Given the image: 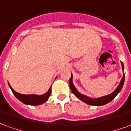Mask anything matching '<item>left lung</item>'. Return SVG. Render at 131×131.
<instances>
[{
  "mask_svg": "<svg viewBox=\"0 0 131 131\" xmlns=\"http://www.w3.org/2000/svg\"><path fill=\"white\" fill-rule=\"evenodd\" d=\"M121 63V66H122V69L123 71L124 70V66L123 62ZM72 79H73V75L71 74V77L69 79V85L70 86V89H71V92L74 94V95L78 97V98L81 100V101H83V102H85L86 104H90V105H93V106H102V105H104V104H106L107 103H109L114 98L118 93L121 91V90L123 88V85H124V80H125V76H123V78L121 79V81L119 85H118V87L116 88L115 91H113L112 93H110V95H105V96L100 97H97V98H91V97H89L86 96V95H84L83 94L80 93L79 91H77V89L75 88V86L73 84V81H72Z\"/></svg>",
  "mask_w": 131,
  "mask_h": 131,
  "instance_id": "obj_1",
  "label": "left lung"
}]
</instances>
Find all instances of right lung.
I'll return each instance as SVG.
<instances>
[{"mask_svg": "<svg viewBox=\"0 0 131 131\" xmlns=\"http://www.w3.org/2000/svg\"><path fill=\"white\" fill-rule=\"evenodd\" d=\"M8 85L10 86L11 91L13 92V93L15 95V96L18 99L19 101L23 102L24 104H28V105H39L46 102L48 100L49 97L51 93V87L49 88L47 93H46L43 95H34V94H31V95H23V94H20L16 92L15 90H13V88L10 86V85L8 83Z\"/></svg>", "mask_w": 131, "mask_h": 131, "instance_id": "right-lung-1", "label": "right lung"}]
</instances>
